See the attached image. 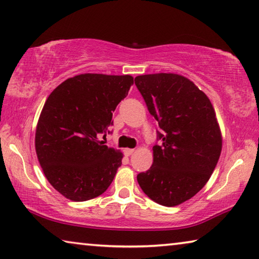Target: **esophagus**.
Wrapping results in <instances>:
<instances>
[{"mask_svg": "<svg viewBox=\"0 0 259 259\" xmlns=\"http://www.w3.org/2000/svg\"><path fill=\"white\" fill-rule=\"evenodd\" d=\"M135 152L134 149H125L124 150V154L126 155V157H129V155H131Z\"/></svg>", "mask_w": 259, "mask_h": 259, "instance_id": "obj_1", "label": "esophagus"}]
</instances>
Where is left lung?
<instances>
[{"instance_id":"8db88e82","label":"left lung","mask_w":259,"mask_h":259,"mask_svg":"<svg viewBox=\"0 0 259 259\" xmlns=\"http://www.w3.org/2000/svg\"><path fill=\"white\" fill-rule=\"evenodd\" d=\"M135 84L162 130L161 144L153 146V163L137 175L138 184L153 202L176 206L206 184L218 163L223 138L214 108L181 75H142Z\"/></svg>"}]
</instances>
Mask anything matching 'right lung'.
<instances>
[{
    "instance_id": "1",
    "label": "right lung",
    "mask_w": 259,
    "mask_h": 259,
    "mask_svg": "<svg viewBox=\"0 0 259 259\" xmlns=\"http://www.w3.org/2000/svg\"><path fill=\"white\" fill-rule=\"evenodd\" d=\"M134 78L81 73L53 91L41 110L35 151L53 188L73 202L107 190L121 166L122 152L104 145L113 112L128 96Z\"/></svg>"
}]
</instances>
